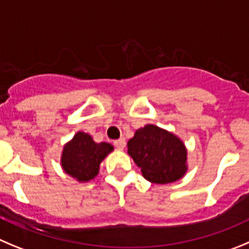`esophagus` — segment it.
Segmentation results:
<instances>
[{
  "mask_svg": "<svg viewBox=\"0 0 249 249\" xmlns=\"http://www.w3.org/2000/svg\"><path fill=\"white\" fill-rule=\"evenodd\" d=\"M125 140L124 139H119V140H115L114 141V146L118 148V150H124L125 147Z\"/></svg>",
  "mask_w": 249,
  "mask_h": 249,
  "instance_id": "1",
  "label": "esophagus"
}]
</instances>
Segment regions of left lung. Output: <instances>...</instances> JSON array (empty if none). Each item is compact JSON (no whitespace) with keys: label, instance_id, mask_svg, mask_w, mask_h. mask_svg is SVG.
Returning a JSON list of instances; mask_svg holds the SVG:
<instances>
[{"label":"left lung","instance_id":"1","mask_svg":"<svg viewBox=\"0 0 249 249\" xmlns=\"http://www.w3.org/2000/svg\"><path fill=\"white\" fill-rule=\"evenodd\" d=\"M127 153L141 168L143 178L155 184L179 180L188 171L184 142L162 127L147 124L127 141Z\"/></svg>","mask_w":249,"mask_h":249}]
</instances>
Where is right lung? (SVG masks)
Here are the masks:
<instances>
[{
	"label": "right lung",
	"instance_id": "right-lung-1",
	"mask_svg": "<svg viewBox=\"0 0 249 249\" xmlns=\"http://www.w3.org/2000/svg\"><path fill=\"white\" fill-rule=\"evenodd\" d=\"M113 150L110 143H97L89 134L78 131L69 142L65 143L60 163L65 173L77 182H89L97 177L102 161Z\"/></svg>",
	"mask_w": 249,
	"mask_h": 249
}]
</instances>
